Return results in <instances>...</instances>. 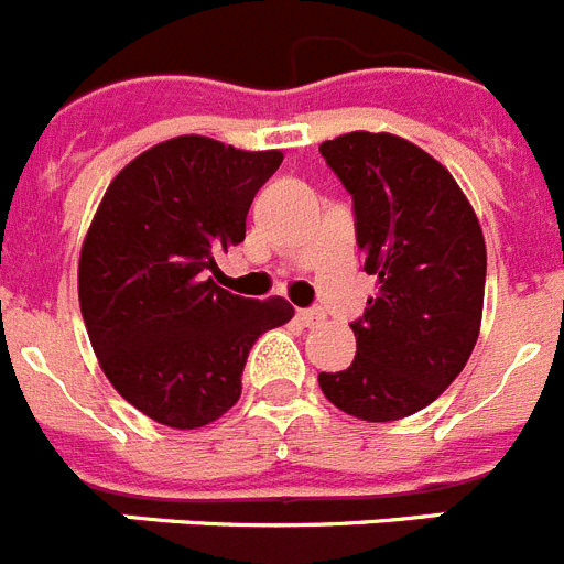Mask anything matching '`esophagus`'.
I'll return each mask as SVG.
<instances>
[{
  "label": "esophagus",
  "instance_id": "1",
  "mask_svg": "<svg viewBox=\"0 0 564 564\" xmlns=\"http://www.w3.org/2000/svg\"><path fill=\"white\" fill-rule=\"evenodd\" d=\"M296 318L302 322L305 327H313V325H322L325 322V311H318V307H311V311H299Z\"/></svg>",
  "mask_w": 564,
  "mask_h": 564
}]
</instances>
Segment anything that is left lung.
<instances>
[{"label": "left lung", "mask_w": 564, "mask_h": 564, "mask_svg": "<svg viewBox=\"0 0 564 564\" xmlns=\"http://www.w3.org/2000/svg\"><path fill=\"white\" fill-rule=\"evenodd\" d=\"M322 154L356 208L364 271L378 276L352 327L356 358L318 372L341 412L370 423L430 406L466 367L482 322L486 239L452 172L406 138L347 132Z\"/></svg>", "instance_id": "left-lung-1"}]
</instances>
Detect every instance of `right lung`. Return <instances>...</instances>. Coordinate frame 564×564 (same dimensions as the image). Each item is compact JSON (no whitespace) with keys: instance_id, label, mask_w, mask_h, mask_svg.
Instances as JSON below:
<instances>
[{"instance_id":"obj_1","label":"right lung","mask_w":564,"mask_h":564,"mask_svg":"<svg viewBox=\"0 0 564 564\" xmlns=\"http://www.w3.org/2000/svg\"><path fill=\"white\" fill-rule=\"evenodd\" d=\"M282 163L181 134L115 174L84 237L78 302L104 376L138 412L200 430L242 392L248 350L293 318L282 296L242 299L214 285V251L246 239L253 194Z\"/></svg>"}]
</instances>
